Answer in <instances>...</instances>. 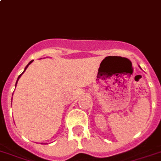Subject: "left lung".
I'll return each instance as SVG.
<instances>
[{
    "instance_id": "8db88e82",
    "label": "left lung",
    "mask_w": 161,
    "mask_h": 161,
    "mask_svg": "<svg viewBox=\"0 0 161 161\" xmlns=\"http://www.w3.org/2000/svg\"><path fill=\"white\" fill-rule=\"evenodd\" d=\"M140 68H141V67H140Z\"/></svg>"
}]
</instances>
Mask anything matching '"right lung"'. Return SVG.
Listing matches in <instances>:
<instances>
[{"mask_svg":"<svg viewBox=\"0 0 161 161\" xmlns=\"http://www.w3.org/2000/svg\"><path fill=\"white\" fill-rule=\"evenodd\" d=\"M32 60H31V61H30V62H29V63H28V65H27V66H26V67H25V69H24V72H23V73H22V74H20L19 76V77H18V79H17V81H16V83H15V87H16V85H17V83H18V80H19V78H20V77H21V75H22V74H24V72H25V70H26V69H27V68H28V65H29V64H31V63H32Z\"/></svg>","mask_w":161,"mask_h":161,"instance_id":"add662e5","label":"right lung"}]
</instances>
